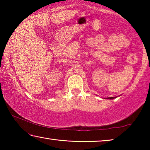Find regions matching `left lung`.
<instances>
[{
    "label": "left lung",
    "mask_w": 150,
    "mask_h": 150,
    "mask_svg": "<svg viewBox=\"0 0 150 150\" xmlns=\"http://www.w3.org/2000/svg\"><path fill=\"white\" fill-rule=\"evenodd\" d=\"M116 98V97H113V96H112V97H108V98H106V99H114V98Z\"/></svg>",
    "instance_id": "8db88e82"
}]
</instances>
